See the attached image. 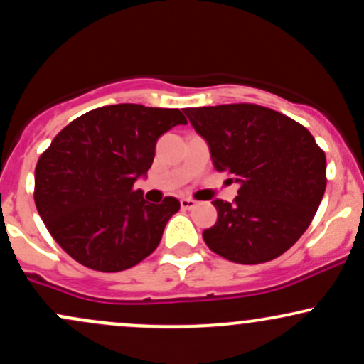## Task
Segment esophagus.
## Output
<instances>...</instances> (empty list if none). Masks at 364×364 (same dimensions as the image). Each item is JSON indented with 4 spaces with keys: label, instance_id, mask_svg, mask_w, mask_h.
Masks as SVG:
<instances>
[{
    "label": "esophagus",
    "instance_id": "1",
    "mask_svg": "<svg viewBox=\"0 0 364 364\" xmlns=\"http://www.w3.org/2000/svg\"><path fill=\"white\" fill-rule=\"evenodd\" d=\"M179 203H181V207L186 208V210H190V208L196 207V202L193 198H181V200H179Z\"/></svg>",
    "mask_w": 364,
    "mask_h": 364
}]
</instances>
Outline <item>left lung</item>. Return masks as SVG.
<instances>
[{
  "label": "left lung",
  "instance_id": "left-lung-1",
  "mask_svg": "<svg viewBox=\"0 0 364 364\" xmlns=\"http://www.w3.org/2000/svg\"><path fill=\"white\" fill-rule=\"evenodd\" d=\"M217 171L240 185L235 202L214 200L203 231L212 252L257 265L281 257L311 224L327 186L325 152L303 124L257 104L186 107Z\"/></svg>",
  "mask_w": 364,
  "mask_h": 364
}]
</instances>
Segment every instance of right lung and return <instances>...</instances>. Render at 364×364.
<instances>
[{"label": "right lung", "mask_w": 364, "mask_h": 364, "mask_svg": "<svg viewBox=\"0 0 364 364\" xmlns=\"http://www.w3.org/2000/svg\"><path fill=\"white\" fill-rule=\"evenodd\" d=\"M176 124H186L179 109L114 104L85 112L54 136L37 161L34 200L73 260L121 272L157 248L179 202L149 203L133 185L147 176L159 136Z\"/></svg>", "instance_id": "add662e5"}]
</instances>
